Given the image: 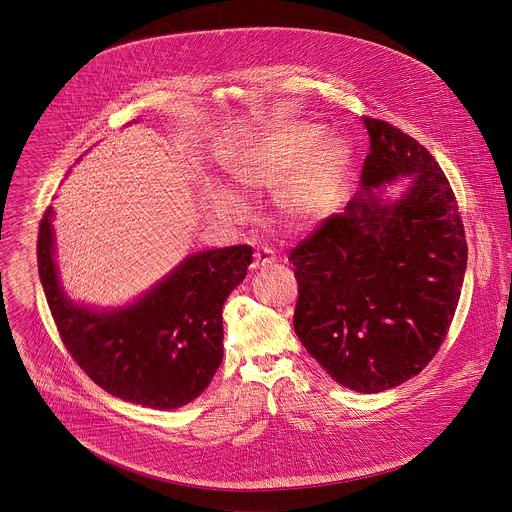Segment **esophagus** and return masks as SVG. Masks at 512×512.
Listing matches in <instances>:
<instances>
[{"label":"esophagus","mask_w":512,"mask_h":512,"mask_svg":"<svg viewBox=\"0 0 512 512\" xmlns=\"http://www.w3.org/2000/svg\"><path fill=\"white\" fill-rule=\"evenodd\" d=\"M272 262H276V254H274L270 248H258V250L254 252V264H252V268L256 270V268L266 266V264H272Z\"/></svg>","instance_id":"obj_1"}]
</instances>
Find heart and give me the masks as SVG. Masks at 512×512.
I'll list each match as a JSON object with an SVG mask.
<instances>
[{
    "label": "heart",
    "instance_id": "heart-1",
    "mask_svg": "<svg viewBox=\"0 0 512 512\" xmlns=\"http://www.w3.org/2000/svg\"><path fill=\"white\" fill-rule=\"evenodd\" d=\"M325 128L313 122H293L276 128L236 159L232 175L244 191H274L280 217L297 228H311L329 219L341 199L343 183L353 159L347 138L325 143ZM217 213L238 219L244 201L230 189L213 193Z\"/></svg>",
    "mask_w": 512,
    "mask_h": 512
}]
</instances>
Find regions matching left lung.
<instances>
[{
  "label": "left lung",
  "mask_w": 512,
  "mask_h": 512,
  "mask_svg": "<svg viewBox=\"0 0 512 512\" xmlns=\"http://www.w3.org/2000/svg\"><path fill=\"white\" fill-rule=\"evenodd\" d=\"M370 136L361 189L290 254L293 329L341 386L376 394L438 353L467 268L455 195L434 155L388 122ZM405 179L403 191L387 189Z\"/></svg>",
  "instance_id": "obj_1"
}]
</instances>
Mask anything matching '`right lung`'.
<instances>
[{
	"mask_svg": "<svg viewBox=\"0 0 512 512\" xmlns=\"http://www.w3.org/2000/svg\"><path fill=\"white\" fill-rule=\"evenodd\" d=\"M55 211L39 224V278L61 339L106 392L153 410H175L211 384L222 363V305L246 278V244L189 254L146 293L118 307L76 301L59 278Z\"/></svg>",
	"mask_w": 512,
	"mask_h": 512,
	"instance_id": "obj_1",
	"label": "right lung"
}]
</instances>
